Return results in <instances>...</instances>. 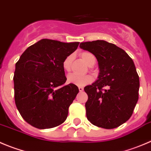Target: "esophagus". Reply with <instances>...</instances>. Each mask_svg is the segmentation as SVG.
Returning <instances> with one entry per match:
<instances>
[{"label": "esophagus", "instance_id": "esophagus-1", "mask_svg": "<svg viewBox=\"0 0 151 151\" xmlns=\"http://www.w3.org/2000/svg\"><path fill=\"white\" fill-rule=\"evenodd\" d=\"M78 89L80 92H83V87H82V86H79Z\"/></svg>", "mask_w": 151, "mask_h": 151}]
</instances>
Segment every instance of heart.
<instances>
[{
	"instance_id": "b5f03b06",
	"label": "heart",
	"mask_w": 151,
	"mask_h": 151,
	"mask_svg": "<svg viewBox=\"0 0 151 151\" xmlns=\"http://www.w3.org/2000/svg\"><path fill=\"white\" fill-rule=\"evenodd\" d=\"M81 59H83L84 62H85L88 66H92L96 62V58L91 52H81ZM73 60L72 55H68L66 57L65 60L63 61L62 63V68L66 72H69L70 70V68H71V62ZM93 78L91 75L86 74V75H77L75 74H71L68 75V82L70 83L74 84L78 86H83L89 84L92 81Z\"/></svg>"
}]
</instances>
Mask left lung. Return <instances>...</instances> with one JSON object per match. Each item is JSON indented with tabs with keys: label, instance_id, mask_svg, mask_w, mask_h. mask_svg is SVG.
<instances>
[{
	"label": "left lung",
	"instance_id": "1",
	"mask_svg": "<svg viewBox=\"0 0 151 151\" xmlns=\"http://www.w3.org/2000/svg\"><path fill=\"white\" fill-rule=\"evenodd\" d=\"M80 47L96 56L99 68L97 81L84 88L86 117L99 127L116 128L131 117L138 100L135 64L123 49L105 40L83 42Z\"/></svg>",
	"mask_w": 151,
	"mask_h": 151
}]
</instances>
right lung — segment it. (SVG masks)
Listing matches in <instances>:
<instances>
[{"label": "right lung", "mask_w": 151, "mask_h": 151, "mask_svg": "<svg viewBox=\"0 0 151 151\" xmlns=\"http://www.w3.org/2000/svg\"><path fill=\"white\" fill-rule=\"evenodd\" d=\"M79 42L42 39L30 46L16 64L13 82L16 108L27 123L37 129L53 128L67 118L79 92L66 82L62 63Z\"/></svg>", "instance_id": "obj_1"}]
</instances>
